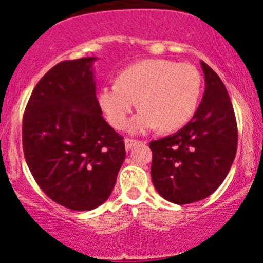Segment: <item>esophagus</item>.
Instances as JSON below:
<instances>
[{
    "instance_id": "esophagus-1",
    "label": "esophagus",
    "mask_w": 263,
    "mask_h": 263,
    "mask_svg": "<svg viewBox=\"0 0 263 263\" xmlns=\"http://www.w3.org/2000/svg\"><path fill=\"white\" fill-rule=\"evenodd\" d=\"M138 141H136V139H130V138H126L125 139V148L126 150H130V148H133L134 146L138 145Z\"/></svg>"
}]
</instances>
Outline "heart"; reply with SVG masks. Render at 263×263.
Wrapping results in <instances>:
<instances>
[{
    "label": "heart",
    "mask_w": 263,
    "mask_h": 263,
    "mask_svg": "<svg viewBox=\"0 0 263 263\" xmlns=\"http://www.w3.org/2000/svg\"><path fill=\"white\" fill-rule=\"evenodd\" d=\"M201 95V75L188 63L167 59H146L120 72L117 83L104 85L99 104L109 124L126 126L137 103L138 115L130 122V132L145 133L159 126L174 132L187 125L196 113Z\"/></svg>",
    "instance_id": "obj_1"
}]
</instances>
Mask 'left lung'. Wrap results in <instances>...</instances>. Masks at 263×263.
<instances>
[{"mask_svg": "<svg viewBox=\"0 0 263 263\" xmlns=\"http://www.w3.org/2000/svg\"><path fill=\"white\" fill-rule=\"evenodd\" d=\"M205 89L196 113L175 134L150 142L152 179L167 201L190 204L217 190L237 152V124L224 83L200 60Z\"/></svg>", "mask_w": 263, "mask_h": 263, "instance_id": "8db88e82", "label": "left lung"}]
</instances>
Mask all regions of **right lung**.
Masks as SVG:
<instances>
[{
    "instance_id": "obj_1",
    "label": "right lung",
    "mask_w": 263,
    "mask_h": 263,
    "mask_svg": "<svg viewBox=\"0 0 263 263\" xmlns=\"http://www.w3.org/2000/svg\"><path fill=\"white\" fill-rule=\"evenodd\" d=\"M58 63L39 80L23 115L25 159L42 191L72 211H92L110 196L126 152L103 117L93 63Z\"/></svg>"
}]
</instances>
